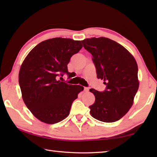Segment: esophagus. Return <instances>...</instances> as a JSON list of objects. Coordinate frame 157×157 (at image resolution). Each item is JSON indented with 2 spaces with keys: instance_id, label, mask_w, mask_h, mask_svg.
Wrapping results in <instances>:
<instances>
[{
  "instance_id": "1",
  "label": "esophagus",
  "mask_w": 157,
  "mask_h": 157,
  "mask_svg": "<svg viewBox=\"0 0 157 157\" xmlns=\"http://www.w3.org/2000/svg\"><path fill=\"white\" fill-rule=\"evenodd\" d=\"M84 91H85V92H88V91H89V88L85 87V88H84Z\"/></svg>"
}]
</instances>
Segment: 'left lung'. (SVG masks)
<instances>
[{"label":"left lung","instance_id":"8db88e82","mask_svg":"<svg viewBox=\"0 0 157 157\" xmlns=\"http://www.w3.org/2000/svg\"><path fill=\"white\" fill-rule=\"evenodd\" d=\"M82 42L92 55L97 78L106 86L103 92L90 90L95 96L94 103L89 106L90 115L103 122L118 121L132 107L139 88L136 59L123 46L107 38H86Z\"/></svg>","mask_w":157,"mask_h":157}]
</instances>
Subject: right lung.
<instances>
[{
  "instance_id": "1",
  "label": "right lung",
  "mask_w": 157,
  "mask_h": 157,
  "mask_svg": "<svg viewBox=\"0 0 157 157\" xmlns=\"http://www.w3.org/2000/svg\"><path fill=\"white\" fill-rule=\"evenodd\" d=\"M82 47L81 41L70 38L48 39L36 45L23 61L19 73L22 98L42 122L54 124L65 119L84 90L82 86L58 80L65 73L69 75L70 59Z\"/></svg>"
}]
</instances>
